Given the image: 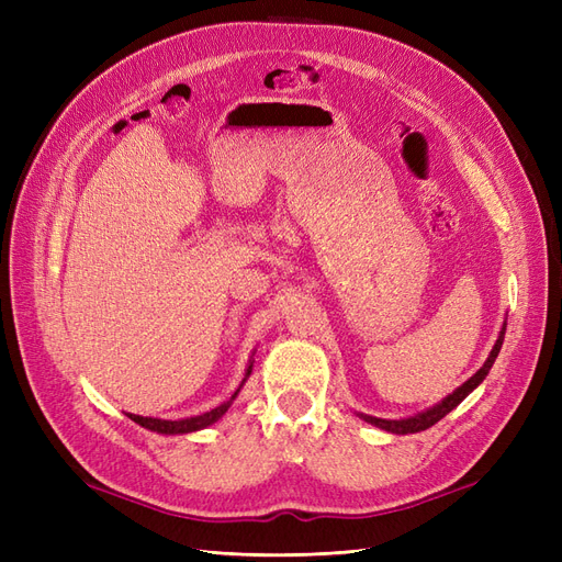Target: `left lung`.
<instances>
[{
  "instance_id": "8db88e82",
  "label": "left lung",
  "mask_w": 562,
  "mask_h": 562,
  "mask_svg": "<svg viewBox=\"0 0 562 562\" xmlns=\"http://www.w3.org/2000/svg\"><path fill=\"white\" fill-rule=\"evenodd\" d=\"M504 333H506V323H504L499 335H497V342H495V347H492V351H490V356H487V361H485L479 370H475L473 375H471L462 386H457V389L452 391V394H448L440 403L427 407V411H422V413H417V415H413V417H403V419H382V417H372V415H363V413H359V417H361L363 422L372 424V427H378V429L389 431V434H398V436L427 431L429 427H434L436 422H440L448 413H452L454 407H457L459 403H462V401L471 394V391L487 378V372H490L492 363L497 361V353H499V349H502V345H504Z\"/></svg>"
}]
</instances>
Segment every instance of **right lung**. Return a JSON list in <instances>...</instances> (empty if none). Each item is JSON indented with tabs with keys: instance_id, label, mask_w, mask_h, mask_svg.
<instances>
[{
	"instance_id": "obj_1",
	"label": "right lung",
	"mask_w": 562,
	"mask_h": 562,
	"mask_svg": "<svg viewBox=\"0 0 562 562\" xmlns=\"http://www.w3.org/2000/svg\"><path fill=\"white\" fill-rule=\"evenodd\" d=\"M250 372H252V356H250V361H248V366H246V375H244V380H241V384H239V389L234 391L232 394V398L229 401H225V403H220L217 407H213V411H209V413H203V415H196V417H184V419H161V417H143V415H133V413H126L135 424H140V427H145V429H149V431H155V434H164V436H178V434H192V431H201V429H206V427H211V424H215L217 419H223V415L229 411L232 407V403H234V398L239 396V391H241V386L246 384V380L250 378Z\"/></svg>"
}]
</instances>
